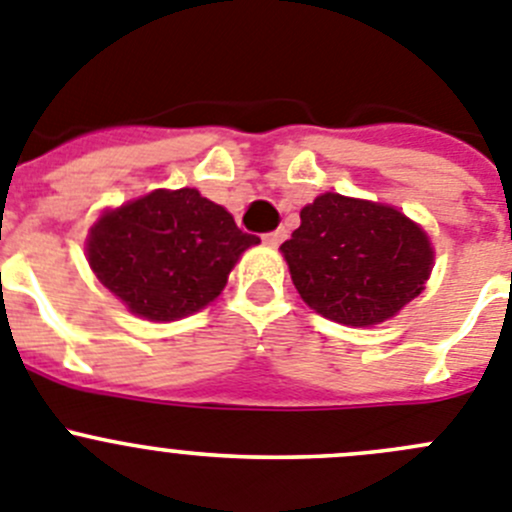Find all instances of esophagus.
<instances>
[{
  "mask_svg": "<svg viewBox=\"0 0 512 512\" xmlns=\"http://www.w3.org/2000/svg\"><path fill=\"white\" fill-rule=\"evenodd\" d=\"M262 239H265V245H270V247H278L280 242H283V239H285V229L280 227V229H275V232H267L265 237H262Z\"/></svg>",
  "mask_w": 512,
  "mask_h": 512,
  "instance_id": "esophagus-1",
  "label": "esophagus"
}]
</instances>
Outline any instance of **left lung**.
Wrapping results in <instances>:
<instances>
[{
	"label": "left lung",
	"mask_w": 512,
	"mask_h": 512,
	"mask_svg": "<svg viewBox=\"0 0 512 512\" xmlns=\"http://www.w3.org/2000/svg\"><path fill=\"white\" fill-rule=\"evenodd\" d=\"M303 301L324 319L372 326L393 319L434 267L428 234L395 206L321 193L280 245Z\"/></svg>",
	"instance_id": "obj_1"
}]
</instances>
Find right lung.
Wrapping results in <instances>:
<instances>
[{
  "instance_id": "right-lung-1",
  "label": "right lung",
  "mask_w": 512,
  "mask_h": 512,
  "mask_svg": "<svg viewBox=\"0 0 512 512\" xmlns=\"http://www.w3.org/2000/svg\"><path fill=\"white\" fill-rule=\"evenodd\" d=\"M257 242L196 188H158L104 211L86 239V257L99 283L135 316L176 321L209 306L239 255Z\"/></svg>"
}]
</instances>
